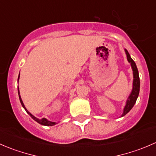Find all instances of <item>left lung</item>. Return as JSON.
Segmentation results:
<instances>
[{
  "instance_id": "left-lung-1",
  "label": "left lung",
  "mask_w": 156,
  "mask_h": 156,
  "mask_svg": "<svg viewBox=\"0 0 156 156\" xmlns=\"http://www.w3.org/2000/svg\"><path fill=\"white\" fill-rule=\"evenodd\" d=\"M125 50L127 55V61L130 63L132 70H133V89H132L131 93H130V96H129L128 99H127L126 102V105H125V108H124L123 114L122 115V116L125 115L127 112H129L130 110L133 108V106H134L135 103H136V99H137L138 97V95H139L140 86V83L139 72H138L137 68H136V63H135L134 61L132 59V58L130 57V54H129V53L127 52L126 49H125Z\"/></svg>"
}]
</instances>
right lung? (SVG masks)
<instances>
[{"instance_id":"1","label":"right lung","mask_w":156,"mask_h":156,"mask_svg":"<svg viewBox=\"0 0 156 156\" xmlns=\"http://www.w3.org/2000/svg\"><path fill=\"white\" fill-rule=\"evenodd\" d=\"M19 78H20V75H19V77H18V82H19ZM18 94H19V97H20V103H21V104H22V106H23V107L25 108V110H26V112H27L28 114H29V115L31 116V117L32 118V119H34V121H35V122H37V123H39V124H40V125H45V126H53V125H56V122H50V121H48V119H45V118H43V119H37V118L34 117V116L33 115H31V113H30L28 111L27 109H26V108L25 107L24 103H23V100H22V99H21V97H20V90H19V87H18Z\"/></svg>"}]
</instances>
